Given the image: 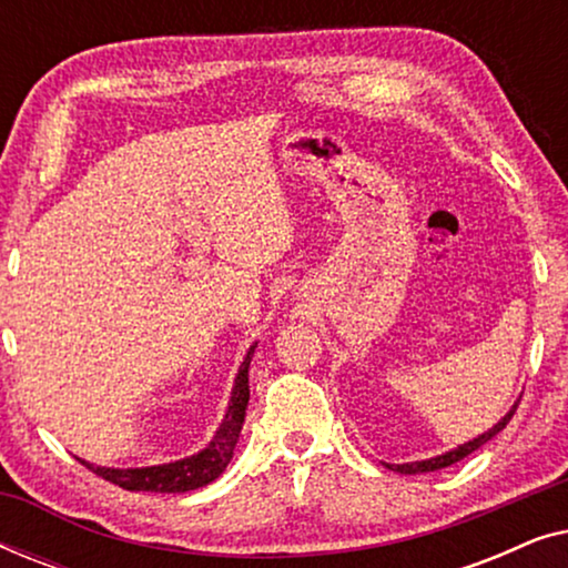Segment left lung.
I'll list each match as a JSON object with an SVG mask.
<instances>
[{
    "label": "left lung",
    "mask_w": 568,
    "mask_h": 568,
    "mask_svg": "<svg viewBox=\"0 0 568 568\" xmlns=\"http://www.w3.org/2000/svg\"><path fill=\"white\" fill-rule=\"evenodd\" d=\"M517 406H519V400L515 403V406L509 408V414L504 416L499 424L491 426V429L480 434V437L470 439V442H465V445H460V447H457V449H449V453H445V455L429 457V460H418V463H403V465H387V468H390V470H398V473H406V476H416V473H432V470H442V468H447V465H453V463H457V460H463V457H468L470 453H476L478 447H484L488 439L496 437V434H499V432L504 429V426L509 424V418L515 416Z\"/></svg>",
    "instance_id": "8db88e82"
}]
</instances>
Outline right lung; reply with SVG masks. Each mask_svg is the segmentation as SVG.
<instances>
[{"instance_id":"right-lung-1","label":"right lung","mask_w":568,"mask_h":568,"mask_svg":"<svg viewBox=\"0 0 568 568\" xmlns=\"http://www.w3.org/2000/svg\"><path fill=\"white\" fill-rule=\"evenodd\" d=\"M255 344L251 352L245 354L243 364H240L235 387H232V398L224 414V422L216 429L214 439L209 442V447L201 449L199 455L183 457V460L165 463V465H152V468H100V465H90L80 460L84 468H90L95 476L111 480V484L126 488V491H152V494H185L193 488H201L212 484L214 478L222 476V470L227 468L235 453V445L240 439V429L245 422V408L247 398H251V387H247V367H251Z\"/></svg>"}]
</instances>
